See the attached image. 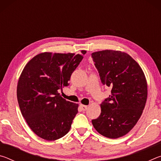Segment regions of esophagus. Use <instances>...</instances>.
Masks as SVG:
<instances>
[{
  "mask_svg": "<svg viewBox=\"0 0 161 161\" xmlns=\"http://www.w3.org/2000/svg\"><path fill=\"white\" fill-rule=\"evenodd\" d=\"M80 107H81V110H82V111H86V110L87 109V108H88V106H86V105L81 104V105H80Z\"/></svg>",
  "mask_w": 161,
  "mask_h": 161,
  "instance_id": "1",
  "label": "esophagus"
}]
</instances>
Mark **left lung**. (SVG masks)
<instances>
[{"mask_svg": "<svg viewBox=\"0 0 161 161\" xmlns=\"http://www.w3.org/2000/svg\"><path fill=\"white\" fill-rule=\"evenodd\" d=\"M103 84L111 95L101 103V114L92 121L101 135L118 138L131 130L142 115L148 86L140 65L129 54L106 50L92 54Z\"/></svg>", "mask_w": 161, "mask_h": 161, "instance_id": "1", "label": "left lung"}]
</instances>
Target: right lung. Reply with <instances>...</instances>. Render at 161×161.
Instances as JSON below:
<instances>
[{"label": "right lung", "mask_w": 161, "mask_h": 161, "mask_svg": "<svg viewBox=\"0 0 161 161\" xmlns=\"http://www.w3.org/2000/svg\"><path fill=\"white\" fill-rule=\"evenodd\" d=\"M82 59L80 54L45 52L31 59L19 77L17 98L21 114L43 139L55 141L69 132L79 105L63 99L58 90L69 85Z\"/></svg>", "instance_id": "add662e5"}]
</instances>
